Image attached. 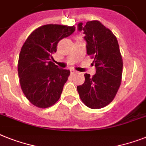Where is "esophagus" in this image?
Returning a JSON list of instances; mask_svg holds the SVG:
<instances>
[{
    "label": "esophagus",
    "instance_id": "obj_1",
    "mask_svg": "<svg viewBox=\"0 0 146 146\" xmlns=\"http://www.w3.org/2000/svg\"><path fill=\"white\" fill-rule=\"evenodd\" d=\"M77 73V71L75 70H70V73L71 74H75V73Z\"/></svg>",
    "mask_w": 146,
    "mask_h": 146
}]
</instances>
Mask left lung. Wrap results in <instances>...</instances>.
Listing matches in <instances>:
<instances>
[{
    "label": "left lung",
    "instance_id": "8db88e82",
    "mask_svg": "<svg viewBox=\"0 0 146 146\" xmlns=\"http://www.w3.org/2000/svg\"><path fill=\"white\" fill-rule=\"evenodd\" d=\"M83 31L87 42V54L94 59L96 74L85 73V82L77 86L83 104L97 110L105 107L113 100L121 82L122 57L118 40L113 33L98 20L78 25Z\"/></svg>",
    "mask_w": 146,
    "mask_h": 146
}]
</instances>
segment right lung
Wrapping results in <instances>:
<instances>
[{
    "mask_svg": "<svg viewBox=\"0 0 146 146\" xmlns=\"http://www.w3.org/2000/svg\"><path fill=\"white\" fill-rule=\"evenodd\" d=\"M75 29L74 26L63 25L40 26L22 46L18 61L19 82L25 96L34 106L50 107L61 97L70 72L54 64L52 54L59 41Z\"/></svg>",
    "mask_w": 146,
    "mask_h": 146,
    "instance_id": "add662e5",
    "label": "right lung"
}]
</instances>
